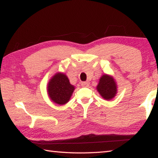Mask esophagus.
<instances>
[{"label":"esophagus","instance_id":"obj_1","mask_svg":"<svg viewBox=\"0 0 158 158\" xmlns=\"http://www.w3.org/2000/svg\"><path fill=\"white\" fill-rule=\"evenodd\" d=\"M81 85L82 86V87H87L89 85V83H88V82H81Z\"/></svg>","mask_w":158,"mask_h":158}]
</instances>
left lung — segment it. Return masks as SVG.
<instances>
[{"label": "left lung", "instance_id": "8db88e82", "mask_svg": "<svg viewBox=\"0 0 158 158\" xmlns=\"http://www.w3.org/2000/svg\"><path fill=\"white\" fill-rule=\"evenodd\" d=\"M97 89L101 96L105 99H112L115 96L117 90L116 82L112 77L107 75H104L99 79Z\"/></svg>", "mask_w": 158, "mask_h": 158}]
</instances>
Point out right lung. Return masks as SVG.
I'll return each instance as SVG.
<instances>
[{
    "label": "right lung",
    "mask_w": 158,
    "mask_h": 158,
    "mask_svg": "<svg viewBox=\"0 0 158 158\" xmlns=\"http://www.w3.org/2000/svg\"><path fill=\"white\" fill-rule=\"evenodd\" d=\"M74 89L67 76L63 73L56 74L48 84V93L51 99L61 105L69 102Z\"/></svg>",
    "instance_id": "add662e5"
}]
</instances>
